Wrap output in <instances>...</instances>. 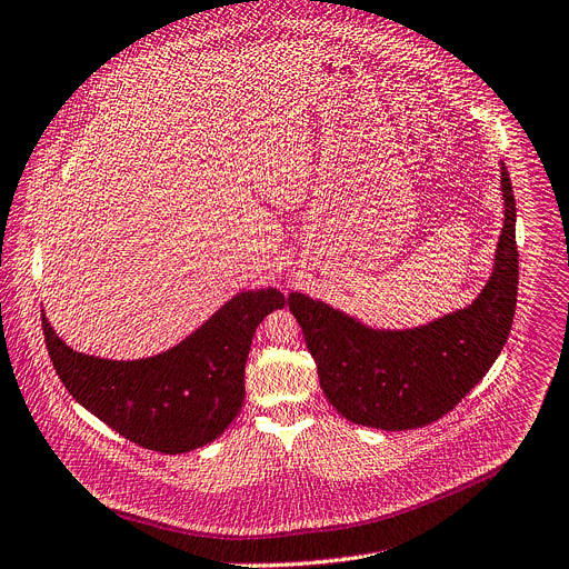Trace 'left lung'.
Segmentation results:
<instances>
[{
	"mask_svg": "<svg viewBox=\"0 0 569 569\" xmlns=\"http://www.w3.org/2000/svg\"><path fill=\"white\" fill-rule=\"evenodd\" d=\"M501 194L506 220L495 270L468 308L420 329L375 331L306 295L288 297L320 386L342 418L386 431L420 429L447 416L492 368L512 327L520 279L515 197L503 163Z\"/></svg>",
	"mask_w": 569,
	"mask_h": 569,
	"instance_id": "8db88e82",
	"label": "left lung"
}]
</instances>
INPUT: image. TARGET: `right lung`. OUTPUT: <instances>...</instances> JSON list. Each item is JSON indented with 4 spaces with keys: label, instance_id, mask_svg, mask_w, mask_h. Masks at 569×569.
Instances as JSON below:
<instances>
[{
    "label": "right lung",
    "instance_id": "obj_1",
    "mask_svg": "<svg viewBox=\"0 0 569 569\" xmlns=\"http://www.w3.org/2000/svg\"><path fill=\"white\" fill-rule=\"evenodd\" d=\"M286 297L277 288L229 299L177 347L142 360H107L70 349L42 313L51 363L68 392L127 440L183 453L216 440L244 399V363L256 327Z\"/></svg>",
    "mask_w": 569,
    "mask_h": 569
}]
</instances>
